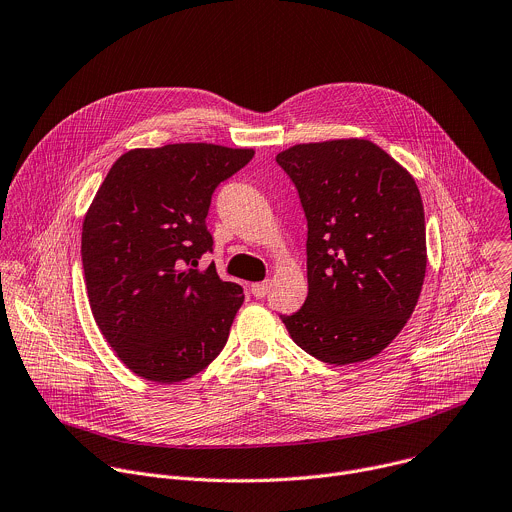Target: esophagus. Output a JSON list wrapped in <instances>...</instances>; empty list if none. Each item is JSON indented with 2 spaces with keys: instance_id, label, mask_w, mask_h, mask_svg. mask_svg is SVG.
<instances>
[{
  "instance_id": "34e87169",
  "label": "esophagus",
  "mask_w": 512,
  "mask_h": 512,
  "mask_svg": "<svg viewBox=\"0 0 512 512\" xmlns=\"http://www.w3.org/2000/svg\"><path fill=\"white\" fill-rule=\"evenodd\" d=\"M268 290H270V284H268V282H256V284H252V294H254L256 298H264V296L268 294Z\"/></svg>"
}]
</instances>
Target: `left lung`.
Here are the masks:
<instances>
[{"label":"left lung","mask_w":512,"mask_h":512,"mask_svg":"<svg viewBox=\"0 0 512 512\" xmlns=\"http://www.w3.org/2000/svg\"><path fill=\"white\" fill-rule=\"evenodd\" d=\"M306 218L309 294L280 315L292 341L331 365L381 353L412 317L426 276L424 203L414 177L365 139L276 155Z\"/></svg>","instance_id":"obj_1"}]
</instances>
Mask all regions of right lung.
<instances>
[{
	"label": "right lung",
	"instance_id": "right-lung-1",
	"mask_svg": "<svg viewBox=\"0 0 512 512\" xmlns=\"http://www.w3.org/2000/svg\"><path fill=\"white\" fill-rule=\"evenodd\" d=\"M252 149L175 143L117 159L82 224V268L98 329L137 375L175 383L224 349L244 288L199 258L218 185Z\"/></svg>",
	"mask_w": 512,
	"mask_h": 512
}]
</instances>
